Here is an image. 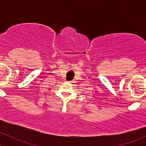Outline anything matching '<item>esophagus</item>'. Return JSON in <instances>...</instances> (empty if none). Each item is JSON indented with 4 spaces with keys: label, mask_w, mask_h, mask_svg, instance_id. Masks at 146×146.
<instances>
[{
    "label": "esophagus",
    "mask_w": 146,
    "mask_h": 146,
    "mask_svg": "<svg viewBox=\"0 0 146 146\" xmlns=\"http://www.w3.org/2000/svg\"><path fill=\"white\" fill-rule=\"evenodd\" d=\"M68 82H70V83H71V82H73V81H68Z\"/></svg>",
    "instance_id": "obj_1"
}]
</instances>
